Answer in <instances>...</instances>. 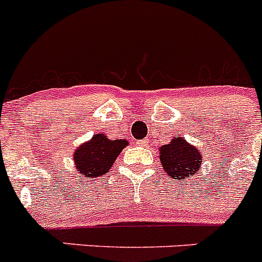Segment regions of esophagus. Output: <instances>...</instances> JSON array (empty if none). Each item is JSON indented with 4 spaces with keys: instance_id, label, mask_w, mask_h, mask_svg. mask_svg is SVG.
Returning <instances> with one entry per match:
<instances>
[{
    "instance_id": "obj_1",
    "label": "esophagus",
    "mask_w": 262,
    "mask_h": 262,
    "mask_svg": "<svg viewBox=\"0 0 262 262\" xmlns=\"http://www.w3.org/2000/svg\"><path fill=\"white\" fill-rule=\"evenodd\" d=\"M136 144L140 145V147H144V145L147 144V140H145V139H143V140H139V142H136Z\"/></svg>"
}]
</instances>
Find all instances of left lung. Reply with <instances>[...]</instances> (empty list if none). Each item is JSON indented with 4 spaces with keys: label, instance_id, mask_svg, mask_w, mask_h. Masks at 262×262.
Instances as JSON below:
<instances>
[{
    "label": "left lung",
    "instance_id": "left-lung-1",
    "mask_svg": "<svg viewBox=\"0 0 262 262\" xmlns=\"http://www.w3.org/2000/svg\"><path fill=\"white\" fill-rule=\"evenodd\" d=\"M160 160L169 177L182 180L198 172L202 163V155L184 139L176 136L173 142L160 148Z\"/></svg>",
    "mask_w": 262,
    "mask_h": 262
}]
</instances>
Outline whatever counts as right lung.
<instances>
[{"label":"right lung","instance_id":"1","mask_svg":"<svg viewBox=\"0 0 262 262\" xmlns=\"http://www.w3.org/2000/svg\"><path fill=\"white\" fill-rule=\"evenodd\" d=\"M128 143L123 139L110 140L105 134H97L90 142L76 149V168L86 177H99L110 170L118 155Z\"/></svg>","mask_w":262,"mask_h":262}]
</instances>
